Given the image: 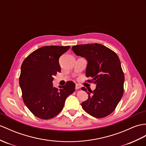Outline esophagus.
<instances>
[{
	"mask_svg": "<svg viewBox=\"0 0 146 146\" xmlns=\"http://www.w3.org/2000/svg\"><path fill=\"white\" fill-rule=\"evenodd\" d=\"M80 88H81V86L80 85V84H76L75 89H76V90H78V89H80Z\"/></svg>",
	"mask_w": 146,
	"mask_h": 146,
	"instance_id": "obj_1",
	"label": "esophagus"
}]
</instances>
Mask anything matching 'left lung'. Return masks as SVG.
I'll use <instances>...</instances> for the list:
<instances>
[{
	"instance_id": "left-lung-1",
	"label": "left lung",
	"mask_w": 146,
	"mask_h": 146,
	"mask_svg": "<svg viewBox=\"0 0 146 146\" xmlns=\"http://www.w3.org/2000/svg\"><path fill=\"white\" fill-rule=\"evenodd\" d=\"M76 55L88 60L87 82L96 84L93 91L85 87L81 90L88 94V99L81 103L83 109L91 116L103 118L116 109L124 93V74L120 60L113 50L98 43L72 46Z\"/></svg>"
}]
</instances>
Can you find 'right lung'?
<instances>
[{"instance_id": "add662e5", "label": "right lung", "mask_w": 146, "mask_h": 146, "mask_svg": "<svg viewBox=\"0 0 146 146\" xmlns=\"http://www.w3.org/2000/svg\"><path fill=\"white\" fill-rule=\"evenodd\" d=\"M70 46H45L36 50L23 60L19 77L25 104L42 119H50L63 110L65 100L75 90L68 81L59 88L53 86L54 76L61 72L59 58Z\"/></svg>"}]
</instances>
